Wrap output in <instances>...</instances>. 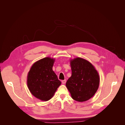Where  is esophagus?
<instances>
[{
	"label": "esophagus",
	"mask_w": 125,
	"mask_h": 125,
	"mask_svg": "<svg viewBox=\"0 0 125 125\" xmlns=\"http://www.w3.org/2000/svg\"><path fill=\"white\" fill-rule=\"evenodd\" d=\"M62 84H65V83H66V80H62Z\"/></svg>",
	"instance_id": "34e87169"
}]
</instances>
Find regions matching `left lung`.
Masks as SVG:
<instances>
[{
    "label": "left lung",
    "instance_id": "obj_1",
    "mask_svg": "<svg viewBox=\"0 0 125 125\" xmlns=\"http://www.w3.org/2000/svg\"><path fill=\"white\" fill-rule=\"evenodd\" d=\"M70 62L72 74L66 82L67 88L74 100L88 101L99 88V73L91 63L83 58L76 57L71 59Z\"/></svg>",
    "mask_w": 125,
    "mask_h": 125
}]
</instances>
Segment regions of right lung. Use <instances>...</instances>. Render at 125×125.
I'll return each mask as SVG.
<instances>
[{"instance_id":"obj_1","label":"right lung","mask_w":125,"mask_h":125,"mask_svg":"<svg viewBox=\"0 0 125 125\" xmlns=\"http://www.w3.org/2000/svg\"><path fill=\"white\" fill-rule=\"evenodd\" d=\"M55 60L49 57L41 59L33 64L28 73L29 91L42 101L51 99L62 83L52 70Z\"/></svg>"}]
</instances>
